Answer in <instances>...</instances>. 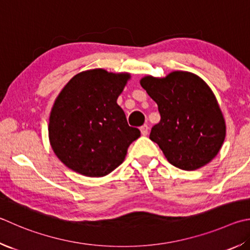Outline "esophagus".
Masks as SVG:
<instances>
[{
    "label": "esophagus",
    "instance_id": "obj_1",
    "mask_svg": "<svg viewBox=\"0 0 250 250\" xmlns=\"http://www.w3.org/2000/svg\"><path fill=\"white\" fill-rule=\"evenodd\" d=\"M140 130H141V133H142V135H147V133H148V126L146 125H144L141 126Z\"/></svg>",
    "mask_w": 250,
    "mask_h": 250
}]
</instances>
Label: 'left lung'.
I'll list each match as a JSON object with an SVG mask.
<instances>
[{
    "instance_id": "obj_1",
    "label": "left lung",
    "mask_w": 250,
    "mask_h": 250,
    "mask_svg": "<svg viewBox=\"0 0 250 250\" xmlns=\"http://www.w3.org/2000/svg\"><path fill=\"white\" fill-rule=\"evenodd\" d=\"M140 84L157 104L161 121L149 139L171 165L183 170L201 168L223 145L226 125L212 89L198 75L170 72L165 78L146 75Z\"/></svg>"
}]
</instances>
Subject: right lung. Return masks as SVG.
Segmentation results:
<instances>
[{
    "label": "right lung",
    "instance_id": "obj_1",
    "mask_svg": "<svg viewBox=\"0 0 250 250\" xmlns=\"http://www.w3.org/2000/svg\"><path fill=\"white\" fill-rule=\"evenodd\" d=\"M130 79L129 73L93 69L74 75L62 88L48 131L54 154L67 168L104 177L125 161L129 145L141 135L117 104Z\"/></svg>",
    "mask_w": 250,
    "mask_h": 250
}]
</instances>
